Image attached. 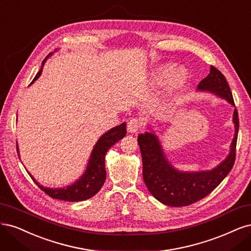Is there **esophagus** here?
Returning <instances> with one entry per match:
<instances>
[{
  "instance_id": "34e87169",
  "label": "esophagus",
  "mask_w": 251,
  "mask_h": 251,
  "mask_svg": "<svg viewBox=\"0 0 251 251\" xmlns=\"http://www.w3.org/2000/svg\"><path fill=\"white\" fill-rule=\"evenodd\" d=\"M141 126H142L141 121L136 118L129 120L127 123V129L130 133H136L141 129Z\"/></svg>"
}]
</instances>
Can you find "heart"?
Returning a JSON list of instances; mask_svg holds the SVG:
<instances>
[{
  "label": "heart",
  "instance_id": "b5f03b06",
  "mask_svg": "<svg viewBox=\"0 0 251 251\" xmlns=\"http://www.w3.org/2000/svg\"><path fill=\"white\" fill-rule=\"evenodd\" d=\"M172 72H173L172 69H170V68H168V69H166V70H164V71H161V72L159 73V75L157 76V80H158L159 82H165L166 80H167L170 76H171ZM183 77H184L183 71H182V70H179L178 72L176 73V75H175V81H176V82H181Z\"/></svg>",
  "mask_w": 251,
  "mask_h": 251
}]
</instances>
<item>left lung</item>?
<instances>
[{"label":"left lung","instance_id":"1","mask_svg":"<svg viewBox=\"0 0 251 251\" xmlns=\"http://www.w3.org/2000/svg\"><path fill=\"white\" fill-rule=\"evenodd\" d=\"M197 92L211 93L227 101L234 102L227 81L220 71L211 66L209 74L197 85ZM234 134L228 155L211 170L181 171L176 169L167 158L158 135L148 126L150 131L137 136L142 153L143 177L151 195L169 206H187L207 196L228 175L236 159V146L239 131L238 111L232 115Z\"/></svg>","mask_w":251,"mask_h":251}]
</instances>
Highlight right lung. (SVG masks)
I'll list each match as a JSON object with an SVG mask.
<instances>
[{
  "label": "right lung",
  "mask_w": 251,
  "mask_h": 251,
  "mask_svg": "<svg viewBox=\"0 0 251 251\" xmlns=\"http://www.w3.org/2000/svg\"><path fill=\"white\" fill-rule=\"evenodd\" d=\"M51 55L52 53L48 56L47 58H45V60L42 63V68L39 69L36 76L34 77L33 80H32L30 85L33 84L39 78V76L42 75L45 63ZM126 132H127L126 123H122L114 128L109 129L108 131L102 134L100 136V139L97 141L96 145L92 150L91 156L88 158V163L83 174L80 176L75 182H73L70 185H67V187H63V188L44 187V185L38 183L35 180L34 177L32 176L29 172L28 173L38 187L42 189L47 195H49L54 199L76 202V201H82L88 198H92L101 190L105 179H106L105 154H106V152L111 146H114V145L118 143L121 139H123V137L126 135ZM17 148H18V153H20L18 145H17Z\"/></svg>",
  "instance_id": "obj_1"
}]
</instances>
